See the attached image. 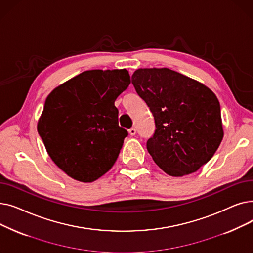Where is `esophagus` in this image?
Wrapping results in <instances>:
<instances>
[{
  "mask_svg": "<svg viewBox=\"0 0 253 253\" xmlns=\"http://www.w3.org/2000/svg\"><path fill=\"white\" fill-rule=\"evenodd\" d=\"M128 132H129V134H130L131 136H133V135L136 134V129H135V128H131V129L128 130Z\"/></svg>",
  "mask_w": 253,
  "mask_h": 253,
  "instance_id": "34e87169",
  "label": "esophagus"
}]
</instances>
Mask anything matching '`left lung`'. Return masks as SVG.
I'll use <instances>...</instances> for the list:
<instances>
[{"instance_id": "1", "label": "left lung", "mask_w": 253, "mask_h": 253, "mask_svg": "<svg viewBox=\"0 0 253 253\" xmlns=\"http://www.w3.org/2000/svg\"><path fill=\"white\" fill-rule=\"evenodd\" d=\"M132 84L154 116L156 131L147 149L165 173L188 175L213 157L223 128L212 90L167 68L138 69Z\"/></svg>"}]
</instances>
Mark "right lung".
Returning a JSON list of instances; mask_svg holds the SVG:
<instances>
[{
    "mask_svg": "<svg viewBox=\"0 0 253 253\" xmlns=\"http://www.w3.org/2000/svg\"><path fill=\"white\" fill-rule=\"evenodd\" d=\"M129 84L126 69L91 70L50 92L37 128L65 174L92 182L113 167L128 135L118 125L115 100Z\"/></svg>",
    "mask_w": 253,
    "mask_h": 253,
    "instance_id": "right-lung-1",
    "label": "right lung"
}]
</instances>
